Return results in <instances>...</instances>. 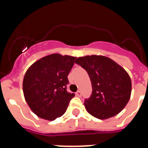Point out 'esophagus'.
<instances>
[{"mask_svg": "<svg viewBox=\"0 0 148 148\" xmlns=\"http://www.w3.org/2000/svg\"><path fill=\"white\" fill-rule=\"evenodd\" d=\"M75 94H76V95L78 96V97H81V96H82V92H81V90H78V91L75 92Z\"/></svg>", "mask_w": 148, "mask_h": 148, "instance_id": "34e87169", "label": "esophagus"}]
</instances>
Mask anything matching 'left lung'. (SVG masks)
I'll return each mask as SVG.
<instances>
[{
    "mask_svg": "<svg viewBox=\"0 0 148 148\" xmlns=\"http://www.w3.org/2000/svg\"><path fill=\"white\" fill-rule=\"evenodd\" d=\"M88 73L92 94L84 100L87 111L95 118L106 119L122 110L131 94V80L126 71L102 56L79 57L75 61Z\"/></svg>",
    "mask_w": 148,
    "mask_h": 148,
    "instance_id": "8db88e82",
    "label": "left lung"
}]
</instances>
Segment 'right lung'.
Wrapping results in <instances>:
<instances>
[{
  "instance_id": "1",
  "label": "right lung",
  "mask_w": 148,
  "mask_h": 148,
  "mask_svg": "<svg viewBox=\"0 0 148 148\" xmlns=\"http://www.w3.org/2000/svg\"><path fill=\"white\" fill-rule=\"evenodd\" d=\"M76 57L52 54L35 61L23 82L24 98L38 117L53 121L66 112L74 93L66 91L68 75Z\"/></svg>"
}]
</instances>
